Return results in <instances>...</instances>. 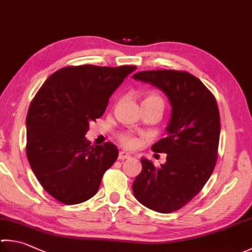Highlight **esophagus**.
Segmentation results:
<instances>
[{
  "instance_id": "esophagus-1",
  "label": "esophagus",
  "mask_w": 252,
  "mask_h": 252,
  "mask_svg": "<svg viewBox=\"0 0 252 252\" xmlns=\"http://www.w3.org/2000/svg\"><path fill=\"white\" fill-rule=\"evenodd\" d=\"M130 158V155L126 153V151H121L120 155H118V159L120 160H126V159H129Z\"/></svg>"
}]
</instances>
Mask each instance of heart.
<instances>
[{"label": "heart", "instance_id": "b5f03b06", "mask_svg": "<svg viewBox=\"0 0 252 252\" xmlns=\"http://www.w3.org/2000/svg\"><path fill=\"white\" fill-rule=\"evenodd\" d=\"M141 104L142 105H154V104H157V105H160L163 107V98L157 93H148L146 94L144 98H142ZM120 141L122 142L123 146H125L126 148H129V149L135 148V147H137L139 144V140L137 139L136 137L128 134L121 135Z\"/></svg>", "mask_w": 252, "mask_h": 252}]
</instances>
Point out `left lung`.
I'll use <instances>...</instances> for the list:
<instances>
[{
  "label": "left lung",
  "mask_w": 252,
  "mask_h": 252,
  "mask_svg": "<svg viewBox=\"0 0 252 252\" xmlns=\"http://www.w3.org/2000/svg\"><path fill=\"white\" fill-rule=\"evenodd\" d=\"M132 78L160 89L172 107L167 137L151 147L155 153L167 154V161L156 168L141 158L142 170L132 183L134 195L142 205L165 214L187 205L214 171L220 112L210 90L185 71H141Z\"/></svg>",
  "instance_id": "1"
}]
</instances>
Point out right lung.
<instances>
[{
    "mask_svg": "<svg viewBox=\"0 0 252 252\" xmlns=\"http://www.w3.org/2000/svg\"><path fill=\"white\" fill-rule=\"evenodd\" d=\"M135 65L85 64L56 71L37 92L26 117V155L41 187L57 201L79 204L94 196L118 157L112 142L91 146L85 134Z\"/></svg>",
    "mask_w": 252,
    "mask_h": 252,
    "instance_id": "right-lung-1",
    "label": "right lung"
}]
</instances>
